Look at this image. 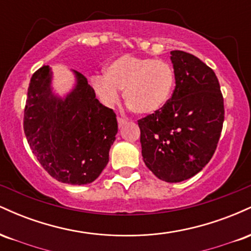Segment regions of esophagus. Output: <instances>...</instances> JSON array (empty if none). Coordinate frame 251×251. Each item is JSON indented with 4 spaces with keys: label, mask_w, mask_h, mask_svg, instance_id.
Instances as JSON below:
<instances>
[{
    "label": "esophagus",
    "mask_w": 251,
    "mask_h": 251,
    "mask_svg": "<svg viewBox=\"0 0 251 251\" xmlns=\"http://www.w3.org/2000/svg\"><path fill=\"white\" fill-rule=\"evenodd\" d=\"M126 124V120L123 119V118H118V125H119V127H122Z\"/></svg>",
    "instance_id": "obj_1"
}]
</instances>
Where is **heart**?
<instances>
[{
	"mask_svg": "<svg viewBox=\"0 0 251 251\" xmlns=\"http://www.w3.org/2000/svg\"><path fill=\"white\" fill-rule=\"evenodd\" d=\"M175 71L169 62L152 57L124 55L109 62L105 76L92 77V86L107 106L120 99V89L132 112L150 116L166 106L175 87Z\"/></svg>",
	"mask_w": 251,
	"mask_h": 251,
	"instance_id": "heart-1",
	"label": "heart"
}]
</instances>
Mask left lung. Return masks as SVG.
<instances>
[{
	"mask_svg": "<svg viewBox=\"0 0 251 251\" xmlns=\"http://www.w3.org/2000/svg\"><path fill=\"white\" fill-rule=\"evenodd\" d=\"M176 87L163 109L138 120L142 155L155 177L178 183L197 175L214 155L224 122L215 72L197 56L172 50Z\"/></svg>",
	"mask_w": 251,
	"mask_h": 251,
	"instance_id": "1",
	"label": "left lung"
}]
</instances>
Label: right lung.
<instances>
[{
  "label": "right lung",
  "instance_id": "obj_1",
  "mask_svg": "<svg viewBox=\"0 0 251 251\" xmlns=\"http://www.w3.org/2000/svg\"><path fill=\"white\" fill-rule=\"evenodd\" d=\"M75 87L66 98L51 92L50 66L30 79L24 129L42 168L61 183L83 185L99 177L118 132L117 116L96 98L87 79L74 71Z\"/></svg>",
  "mask_w": 251,
  "mask_h": 251
}]
</instances>
